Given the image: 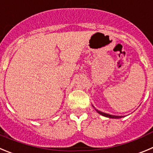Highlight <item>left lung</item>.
<instances>
[{"instance_id": "left-lung-1", "label": "left lung", "mask_w": 153, "mask_h": 153, "mask_svg": "<svg viewBox=\"0 0 153 153\" xmlns=\"http://www.w3.org/2000/svg\"><path fill=\"white\" fill-rule=\"evenodd\" d=\"M92 107L94 108V109L96 110V111H97V113H98L99 114H100V115H102V116L104 117H109V118H114V119H118V118H121L123 117V116H115V115H111V114H106V113H104V112H101V111H98V110H97L95 108V107H94L93 105H92Z\"/></svg>"}]
</instances>
